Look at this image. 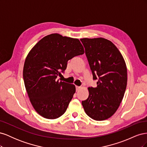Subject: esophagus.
Wrapping results in <instances>:
<instances>
[{
	"label": "esophagus",
	"instance_id": "34e87169",
	"mask_svg": "<svg viewBox=\"0 0 147 147\" xmlns=\"http://www.w3.org/2000/svg\"><path fill=\"white\" fill-rule=\"evenodd\" d=\"M80 88V87L78 86H76V90H77V91H78Z\"/></svg>",
	"mask_w": 147,
	"mask_h": 147
}]
</instances>
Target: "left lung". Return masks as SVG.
<instances>
[{
  "mask_svg": "<svg viewBox=\"0 0 147 147\" xmlns=\"http://www.w3.org/2000/svg\"><path fill=\"white\" fill-rule=\"evenodd\" d=\"M97 87H89V96L82 104L88 116L103 121L116 112L127 86V67L121 53L104 38L80 39Z\"/></svg>",
  "mask_w": 147,
  "mask_h": 147,
  "instance_id": "1",
  "label": "left lung"
}]
</instances>
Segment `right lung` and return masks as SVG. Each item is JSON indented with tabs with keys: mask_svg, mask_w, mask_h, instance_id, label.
<instances>
[{
	"mask_svg": "<svg viewBox=\"0 0 147 147\" xmlns=\"http://www.w3.org/2000/svg\"><path fill=\"white\" fill-rule=\"evenodd\" d=\"M77 38L51 34L44 37L26 57L23 78L28 96L35 110L43 118L56 119L63 115L75 92L73 84L59 82L67 61L84 54Z\"/></svg>",
	"mask_w": 147,
	"mask_h": 147,
	"instance_id": "right-lung-1",
	"label": "right lung"
}]
</instances>
